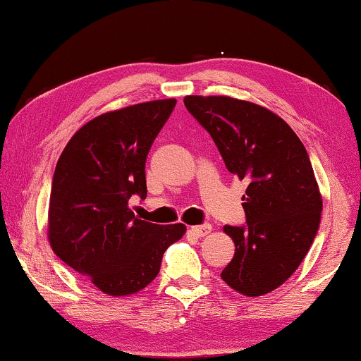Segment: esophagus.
I'll return each mask as SVG.
<instances>
[{
  "instance_id": "obj_1",
  "label": "esophagus",
  "mask_w": 361,
  "mask_h": 361,
  "mask_svg": "<svg viewBox=\"0 0 361 361\" xmlns=\"http://www.w3.org/2000/svg\"><path fill=\"white\" fill-rule=\"evenodd\" d=\"M211 231H212V226L211 224H201V226L190 227V232L192 233V235H196V237H204Z\"/></svg>"
}]
</instances>
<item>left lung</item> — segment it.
<instances>
[{"instance_id":"1","label":"left lung","mask_w":361,"mask_h":361,"mask_svg":"<svg viewBox=\"0 0 361 361\" xmlns=\"http://www.w3.org/2000/svg\"><path fill=\"white\" fill-rule=\"evenodd\" d=\"M226 169L247 180L245 226H224L235 253L221 276L245 296L276 289L296 271L321 224L322 197L302 142L275 113L229 96H186Z\"/></svg>"}]
</instances>
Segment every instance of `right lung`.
<instances>
[{
	"label": "right lung",
	"mask_w": 361,
	"mask_h": 361,
	"mask_svg": "<svg viewBox=\"0 0 361 361\" xmlns=\"http://www.w3.org/2000/svg\"><path fill=\"white\" fill-rule=\"evenodd\" d=\"M176 99L111 111L86 123L55 166L49 202V242L60 260L111 296L144 289L161 257L180 240L183 224L137 219L132 196L145 200V160Z\"/></svg>",
	"instance_id": "add662e5"
}]
</instances>
